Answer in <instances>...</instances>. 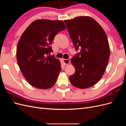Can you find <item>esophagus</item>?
<instances>
[{"instance_id": "obj_1", "label": "esophagus", "mask_w": 126, "mask_h": 126, "mask_svg": "<svg viewBox=\"0 0 126 126\" xmlns=\"http://www.w3.org/2000/svg\"><path fill=\"white\" fill-rule=\"evenodd\" d=\"M63 62L64 64H68L70 63V61L69 59H63Z\"/></svg>"}]
</instances>
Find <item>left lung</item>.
Returning a JSON list of instances; mask_svg holds the SVG:
<instances>
[{
  "label": "left lung",
  "instance_id": "1",
  "mask_svg": "<svg viewBox=\"0 0 126 126\" xmlns=\"http://www.w3.org/2000/svg\"><path fill=\"white\" fill-rule=\"evenodd\" d=\"M64 22L76 50H80L71 59L75 72L69 80L76 87L87 88L99 81L106 70L110 56L107 37L90 17L80 16Z\"/></svg>",
  "mask_w": 126,
  "mask_h": 126
}]
</instances>
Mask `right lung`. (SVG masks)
I'll return each mask as SVG.
<instances>
[{"instance_id": "add662e5", "label": "right lung", "mask_w": 126, "mask_h": 126, "mask_svg": "<svg viewBox=\"0 0 126 126\" xmlns=\"http://www.w3.org/2000/svg\"><path fill=\"white\" fill-rule=\"evenodd\" d=\"M66 28L62 20L38 19L22 34L17 48V60L20 69L30 85L46 89L54 86L61 70V63L51 46L55 36Z\"/></svg>"}]
</instances>
